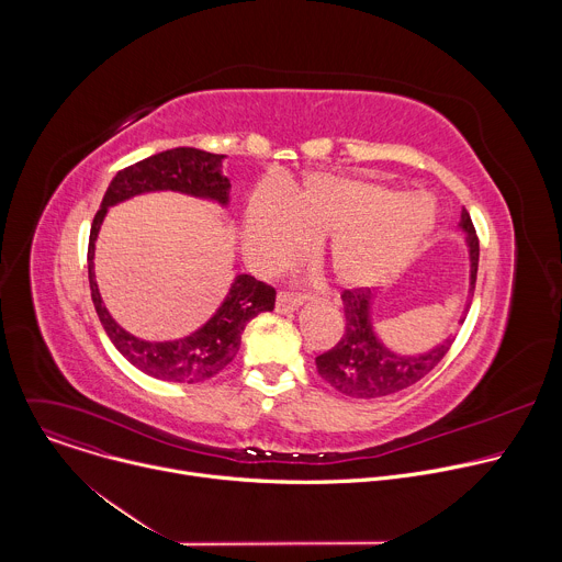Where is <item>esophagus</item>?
<instances>
[{
  "instance_id": "esophagus-1",
  "label": "esophagus",
  "mask_w": 562,
  "mask_h": 562,
  "mask_svg": "<svg viewBox=\"0 0 562 562\" xmlns=\"http://www.w3.org/2000/svg\"><path fill=\"white\" fill-rule=\"evenodd\" d=\"M306 302V295L302 293H280L276 300V311L278 313H293Z\"/></svg>"
}]
</instances>
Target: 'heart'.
<instances>
[{
    "mask_svg": "<svg viewBox=\"0 0 562 562\" xmlns=\"http://www.w3.org/2000/svg\"><path fill=\"white\" fill-rule=\"evenodd\" d=\"M436 226L425 195L340 176H311L300 189L254 195L243 220L249 262L273 273L317 237V251L345 289L375 286L407 267Z\"/></svg>",
    "mask_w": 562,
    "mask_h": 562,
    "instance_id": "obj_1",
    "label": "heart"
}]
</instances>
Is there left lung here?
I'll list each match as a JSON object with an SVG mask.
<instances>
[{"instance_id":"left-lung-1","label":"left lung","mask_w":562,"mask_h":562,"mask_svg":"<svg viewBox=\"0 0 562 562\" xmlns=\"http://www.w3.org/2000/svg\"><path fill=\"white\" fill-rule=\"evenodd\" d=\"M458 228L464 233V245L469 256V291L467 302L462 308V315L458 325L464 323L467 311L471 306V295L475 289V276H477V237L471 224L469 213L460 211ZM375 293L369 289H353L342 293L345 304V334L340 342L329 349L327 353L317 356V373L323 375L334 389L349 397L371 400L403 391L418 380H423L449 351L451 342L456 340V334H449L445 340H440L436 347L423 353H397L391 347L384 345L380 338L375 323H373V306H375Z\"/></svg>"}]
</instances>
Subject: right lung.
<instances>
[{"instance_id":"1","label":"right lung","mask_w":562,"mask_h":562,"mask_svg":"<svg viewBox=\"0 0 562 562\" xmlns=\"http://www.w3.org/2000/svg\"><path fill=\"white\" fill-rule=\"evenodd\" d=\"M224 157L226 155L180 146L131 165L111 180L91 226L89 282L100 323L115 349L135 369L165 382L195 384L217 375L235 358L245 327L251 319L265 311H273L276 291L247 273H237L224 300L202 327L173 340H144L128 334L102 300L95 278V243L109 209L135 195L173 191L226 209L231 202V182L222 173Z\"/></svg>"}]
</instances>
